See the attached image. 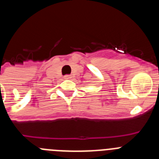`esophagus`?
I'll return each instance as SVG.
<instances>
[{"label": "esophagus", "instance_id": "esophagus-1", "mask_svg": "<svg viewBox=\"0 0 159 159\" xmlns=\"http://www.w3.org/2000/svg\"><path fill=\"white\" fill-rule=\"evenodd\" d=\"M64 78L65 79V80H68V79H71V76L70 75H64Z\"/></svg>", "mask_w": 159, "mask_h": 159}]
</instances>
